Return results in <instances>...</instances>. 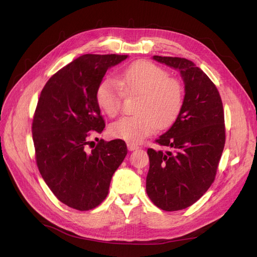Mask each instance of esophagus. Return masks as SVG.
<instances>
[{
	"mask_svg": "<svg viewBox=\"0 0 257 257\" xmlns=\"http://www.w3.org/2000/svg\"><path fill=\"white\" fill-rule=\"evenodd\" d=\"M127 146H128V149H129V151H134V150H138L139 148H140L139 146L134 145V144H128Z\"/></svg>",
	"mask_w": 257,
	"mask_h": 257,
	"instance_id": "1",
	"label": "esophagus"
}]
</instances>
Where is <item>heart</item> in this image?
Here are the masks:
<instances>
[{
    "mask_svg": "<svg viewBox=\"0 0 257 257\" xmlns=\"http://www.w3.org/2000/svg\"><path fill=\"white\" fill-rule=\"evenodd\" d=\"M124 91L140 94L136 115L123 116L109 127L110 136L130 144H138L166 128L176 119L184 102V88L176 78L157 64L142 60L116 74L115 81L105 79L98 85L96 100L107 115L115 116L121 107Z\"/></svg>",
    "mask_w": 257,
    "mask_h": 257,
    "instance_id": "1",
    "label": "heart"
}]
</instances>
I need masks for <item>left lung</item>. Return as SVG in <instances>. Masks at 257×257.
<instances>
[{"mask_svg":"<svg viewBox=\"0 0 257 257\" xmlns=\"http://www.w3.org/2000/svg\"><path fill=\"white\" fill-rule=\"evenodd\" d=\"M153 59L179 70L185 94L175 123L155 141L171 151L148 149L146 191L160 209L181 210L197 202L214 181L226 140L223 103L214 83L193 61Z\"/></svg>","mask_w":257,"mask_h":257,"instance_id":"1","label":"left lung"}]
</instances>
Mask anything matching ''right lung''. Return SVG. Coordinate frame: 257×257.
<instances>
[{
	"mask_svg": "<svg viewBox=\"0 0 257 257\" xmlns=\"http://www.w3.org/2000/svg\"><path fill=\"white\" fill-rule=\"evenodd\" d=\"M127 57L80 56L54 74L40 92L32 121L36 165L52 193L74 209L89 210L102 203L127 155L121 140L100 141L96 147L89 142L91 134L105 128L97 87L107 70Z\"/></svg>",
	"mask_w": 257,
	"mask_h": 257,
	"instance_id": "right-lung-1",
	"label": "right lung"
}]
</instances>
